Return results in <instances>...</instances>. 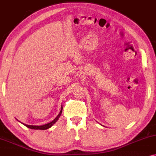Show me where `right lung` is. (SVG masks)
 Listing matches in <instances>:
<instances>
[{"mask_svg": "<svg viewBox=\"0 0 156 156\" xmlns=\"http://www.w3.org/2000/svg\"><path fill=\"white\" fill-rule=\"evenodd\" d=\"M62 112V108H61V110H60L59 113L58 114V115L57 116V117L55 118V119H54L53 120V121H52L51 122H50V123H46V124H44V125H42V126L27 125V124H25V123H22V122H21V123H22V124L25 126H27V128L31 129H35V130H36V129H37H37H40V130H46V129H48L51 128V127L52 126H53V125L54 124V123H55L56 122H57V121H58V119H59L60 116H61ZM17 121H18V120H17Z\"/></svg>", "mask_w": 156, "mask_h": 156, "instance_id": "add662e5", "label": "right lung"}]
</instances>
